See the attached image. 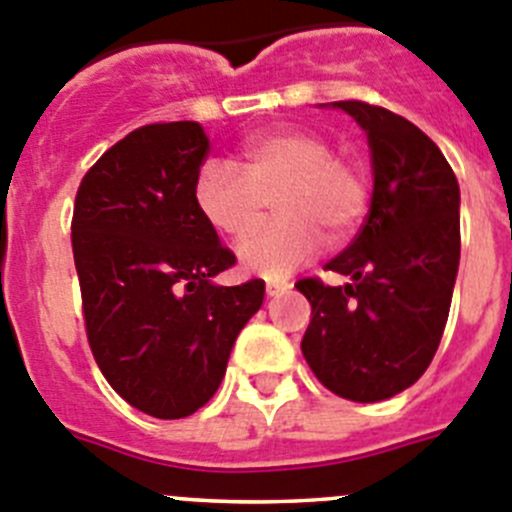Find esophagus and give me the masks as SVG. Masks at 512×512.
I'll use <instances>...</instances> for the list:
<instances>
[{
  "mask_svg": "<svg viewBox=\"0 0 512 512\" xmlns=\"http://www.w3.org/2000/svg\"><path fill=\"white\" fill-rule=\"evenodd\" d=\"M290 288H293V283H288V280H267V296H280Z\"/></svg>",
  "mask_w": 512,
  "mask_h": 512,
  "instance_id": "34e87169",
  "label": "esophagus"
}]
</instances>
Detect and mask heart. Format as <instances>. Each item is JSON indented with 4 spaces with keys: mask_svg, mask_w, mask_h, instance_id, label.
<instances>
[{
    "mask_svg": "<svg viewBox=\"0 0 512 512\" xmlns=\"http://www.w3.org/2000/svg\"><path fill=\"white\" fill-rule=\"evenodd\" d=\"M278 219L239 247V265L267 280L285 278L329 242L359 227L370 201L365 170L336 155L334 142L301 127L260 132L239 150L237 165H201L193 201L211 229L242 239L260 224L267 199Z\"/></svg>",
    "mask_w": 512,
    "mask_h": 512,
    "instance_id": "obj_1",
    "label": "heart"
}]
</instances>
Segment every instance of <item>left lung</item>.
I'll list each match as a JSON object with an SVG mask.
<instances>
[{
  "label": "left lung",
  "mask_w": 512,
  "mask_h": 512,
  "mask_svg": "<svg viewBox=\"0 0 512 512\" xmlns=\"http://www.w3.org/2000/svg\"><path fill=\"white\" fill-rule=\"evenodd\" d=\"M372 150L370 214L326 270L347 285L298 280L311 303L303 357L324 388L354 403L393 398L431 365L459 270V183L416 124L367 101H334Z\"/></svg>",
  "instance_id": "8db88e82"
}]
</instances>
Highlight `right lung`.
I'll return each instance as SVG.
<instances>
[{
  "label": "right lung",
  "mask_w": 512,
  "mask_h": 512,
  "mask_svg": "<svg viewBox=\"0 0 512 512\" xmlns=\"http://www.w3.org/2000/svg\"><path fill=\"white\" fill-rule=\"evenodd\" d=\"M209 155L199 122H155L84 176L71 222L96 365L137 411L186 418L216 393L265 283H211L237 262L193 201Z\"/></svg>",
  "instance_id": "right-lung-1"
}]
</instances>
